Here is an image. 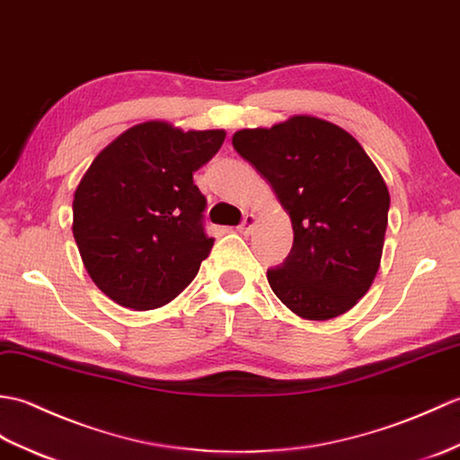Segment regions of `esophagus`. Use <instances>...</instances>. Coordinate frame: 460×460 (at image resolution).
<instances>
[{"label": "esophagus", "instance_id": "1", "mask_svg": "<svg viewBox=\"0 0 460 460\" xmlns=\"http://www.w3.org/2000/svg\"><path fill=\"white\" fill-rule=\"evenodd\" d=\"M256 222H258L256 214H252V212L243 214V220H242V224L238 226V232L240 234H250L253 230V226H256Z\"/></svg>", "mask_w": 460, "mask_h": 460}]
</instances>
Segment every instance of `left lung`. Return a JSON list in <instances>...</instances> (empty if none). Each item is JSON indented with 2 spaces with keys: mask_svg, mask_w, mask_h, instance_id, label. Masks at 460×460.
Instances as JSON below:
<instances>
[{
  "mask_svg": "<svg viewBox=\"0 0 460 460\" xmlns=\"http://www.w3.org/2000/svg\"><path fill=\"white\" fill-rule=\"evenodd\" d=\"M232 146L270 182L293 248L268 281L285 307L329 321L364 297L380 270L390 192L349 131L314 116L240 129Z\"/></svg>",
  "mask_w": 460,
  "mask_h": 460,
  "instance_id": "obj_1",
  "label": "left lung"
}]
</instances>
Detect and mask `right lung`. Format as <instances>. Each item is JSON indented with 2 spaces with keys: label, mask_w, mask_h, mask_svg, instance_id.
<instances>
[{
  "label": "right lung",
  "mask_w": 460,
  "mask_h": 460,
  "mask_svg": "<svg viewBox=\"0 0 460 460\" xmlns=\"http://www.w3.org/2000/svg\"><path fill=\"white\" fill-rule=\"evenodd\" d=\"M226 131H182L167 121L126 129L98 153L76 187L73 234L88 275L111 301L147 311L195 279L214 238L192 172Z\"/></svg>",
  "instance_id": "obj_1"
}]
</instances>
